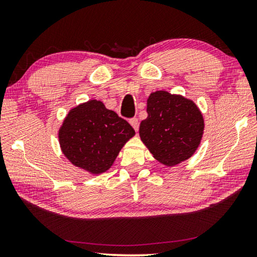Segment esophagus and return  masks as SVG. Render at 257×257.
Wrapping results in <instances>:
<instances>
[{"label": "esophagus", "mask_w": 257, "mask_h": 257, "mask_svg": "<svg viewBox=\"0 0 257 257\" xmlns=\"http://www.w3.org/2000/svg\"><path fill=\"white\" fill-rule=\"evenodd\" d=\"M130 124H132V127L135 129V132H138V127H139V123H138V120L136 118H133L130 119Z\"/></svg>", "instance_id": "34e87169"}]
</instances>
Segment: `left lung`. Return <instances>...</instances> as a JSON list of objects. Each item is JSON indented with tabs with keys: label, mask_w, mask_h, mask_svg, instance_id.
Returning <instances> with one entry per match:
<instances>
[{
	"label": "left lung",
	"mask_w": 257,
	"mask_h": 257,
	"mask_svg": "<svg viewBox=\"0 0 257 257\" xmlns=\"http://www.w3.org/2000/svg\"><path fill=\"white\" fill-rule=\"evenodd\" d=\"M139 137L153 158L168 168L190 159L201 145L204 118L193 99L156 90L146 101Z\"/></svg>",
	"instance_id": "left-lung-1"
}]
</instances>
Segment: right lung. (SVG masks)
<instances>
[{
  "mask_svg": "<svg viewBox=\"0 0 257 257\" xmlns=\"http://www.w3.org/2000/svg\"><path fill=\"white\" fill-rule=\"evenodd\" d=\"M134 136L132 125L97 99L70 108L58 132L63 155L92 176L106 172Z\"/></svg>",
  "mask_w": 257,
  "mask_h": 257,
  "instance_id": "right-lung-1",
  "label": "right lung"
}]
</instances>
